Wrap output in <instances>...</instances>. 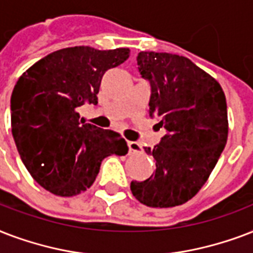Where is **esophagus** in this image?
I'll return each mask as SVG.
<instances>
[{
	"mask_svg": "<svg viewBox=\"0 0 253 253\" xmlns=\"http://www.w3.org/2000/svg\"><path fill=\"white\" fill-rule=\"evenodd\" d=\"M128 148H129V153H141L142 152V148L141 145L136 141H128Z\"/></svg>",
	"mask_w": 253,
	"mask_h": 253,
	"instance_id": "esophagus-1",
	"label": "esophagus"
}]
</instances>
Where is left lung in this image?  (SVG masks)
Masks as SVG:
<instances>
[{"mask_svg":"<svg viewBox=\"0 0 253 253\" xmlns=\"http://www.w3.org/2000/svg\"><path fill=\"white\" fill-rule=\"evenodd\" d=\"M138 71L150 83L149 115L166 134L153 150L154 173L132 181L142 205L174 207L191 199L210 177L228 136L226 96L220 84L185 56L141 51Z\"/></svg>","mask_w":253,"mask_h":253,"instance_id":"left-lung-1","label":"left lung"}]
</instances>
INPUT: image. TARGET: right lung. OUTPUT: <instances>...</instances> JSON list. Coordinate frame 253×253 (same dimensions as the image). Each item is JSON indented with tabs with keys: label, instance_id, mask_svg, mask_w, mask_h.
I'll return each instance as SVG.
<instances>
[{
	"label": "right lung",
	"instance_id": "add662e5",
	"mask_svg": "<svg viewBox=\"0 0 253 253\" xmlns=\"http://www.w3.org/2000/svg\"><path fill=\"white\" fill-rule=\"evenodd\" d=\"M129 51L67 47L18 79L10 99L11 133L23 165L43 189L78 195L91 187L105 157L128 153L119 133L85 124L78 109L97 104L103 76L124 63Z\"/></svg>",
	"mask_w": 253,
	"mask_h": 253
}]
</instances>
